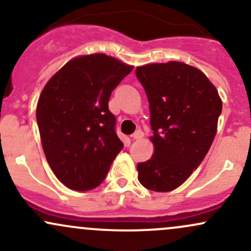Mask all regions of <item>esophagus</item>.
Returning a JSON list of instances; mask_svg holds the SVG:
<instances>
[{
    "label": "esophagus",
    "instance_id": "obj_1",
    "mask_svg": "<svg viewBox=\"0 0 251 251\" xmlns=\"http://www.w3.org/2000/svg\"><path fill=\"white\" fill-rule=\"evenodd\" d=\"M143 137H144V132L142 131V129H137V131H135L134 133L132 134V138H133V139H135V140L142 139Z\"/></svg>",
    "mask_w": 251,
    "mask_h": 251
}]
</instances>
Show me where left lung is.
Listing matches in <instances>:
<instances>
[{
	"instance_id": "1",
	"label": "left lung",
	"mask_w": 251,
	"mask_h": 251,
	"mask_svg": "<svg viewBox=\"0 0 251 251\" xmlns=\"http://www.w3.org/2000/svg\"><path fill=\"white\" fill-rule=\"evenodd\" d=\"M135 75L150 102L151 159L137 165L146 189L168 192L191 176L208 153L217 131L222 101L203 72L170 61L137 67Z\"/></svg>"
}]
</instances>
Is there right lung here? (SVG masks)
I'll list each match as a JSON object with an SVG mask.
<instances>
[{
	"label": "right lung",
	"instance_id": "add662e5",
	"mask_svg": "<svg viewBox=\"0 0 251 251\" xmlns=\"http://www.w3.org/2000/svg\"><path fill=\"white\" fill-rule=\"evenodd\" d=\"M132 70L105 54L83 55L66 63L42 89L36 120L43 152L67 188H97L122 151L108 100Z\"/></svg>",
	"mask_w": 251,
	"mask_h": 251
}]
</instances>
